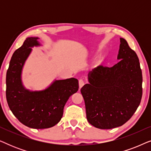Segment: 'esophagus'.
Masks as SVG:
<instances>
[{
	"label": "esophagus",
	"mask_w": 151,
	"mask_h": 151,
	"mask_svg": "<svg viewBox=\"0 0 151 151\" xmlns=\"http://www.w3.org/2000/svg\"><path fill=\"white\" fill-rule=\"evenodd\" d=\"M84 80H82V79L79 80V87H80V88H82V86H84Z\"/></svg>",
	"instance_id": "1"
}]
</instances>
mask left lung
Segmentation results:
<instances>
[{
  "label": "left lung",
  "mask_w": 151,
  "mask_h": 151,
  "mask_svg": "<svg viewBox=\"0 0 151 151\" xmlns=\"http://www.w3.org/2000/svg\"><path fill=\"white\" fill-rule=\"evenodd\" d=\"M117 60L112 67L99 66L82 86L86 119L93 127L111 129L125 124L137 110L142 96V73L136 53L120 38Z\"/></svg>",
  "instance_id": "left-lung-1"
}]
</instances>
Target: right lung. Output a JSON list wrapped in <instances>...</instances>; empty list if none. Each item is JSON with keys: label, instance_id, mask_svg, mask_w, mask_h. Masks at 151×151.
Masks as SVG:
<instances>
[{"label": "right lung", "instance_id": "right-lung-1", "mask_svg": "<svg viewBox=\"0 0 151 151\" xmlns=\"http://www.w3.org/2000/svg\"><path fill=\"white\" fill-rule=\"evenodd\" d=\"M38 37H30L12 55L6 75V98L10 110L22 124L36 129H48L60 121L69 97L78 91L76 78L55 80L48 88L32 91L22 82L23 65Z\"/></svg>", "mask_w": 151, "mask_h": 151}]
</instances>
